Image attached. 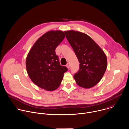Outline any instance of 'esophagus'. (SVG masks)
<instances>
[{"instance_id":"esophagus-1","label":"esophagus","mask_w":129,"mask_h":129,"mask_svg":"<svg viewBox=\"0 0 129 129\" xmlns=\"http://www.w3.org/2000/svg\"><path fill=\"white\" fill-rule=\"evenodd\" d=\"M66 67H67L68 68H69V67H70V64H69V63H67V64H66Z\"/></svg>"}]
</instances>
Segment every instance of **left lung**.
Here are the masks:
<instances>
[{
    "label": "left lung",
    "mask_w": 129,
    "mask_h": 129,
    "mask_svg": "<svg viewBox=\"0 0 129 129\" xmlns=\"http://www.w3.org/2000/svg\"><path fill=\"white\" fill-rule=\"evenodd\" d=\"M64 33L80 63L78 72L73 76L76 83L86 89L95 86L107 68L105 53L87 34L73 30Z\"/></svg>",
    "instance_id": "1"
}]
</instances>
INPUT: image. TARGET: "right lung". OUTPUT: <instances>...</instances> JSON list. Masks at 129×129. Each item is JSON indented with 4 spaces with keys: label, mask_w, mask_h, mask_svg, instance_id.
Listing matches in <instances>:
<instances>
[{
    "label": "right lung",
    "mask_w": 129,
    "mask_h": 129,
    "mask_svg": "<svg viewBox=\"0 0 129 129\" xmlns=\"http://www.w3.org/2000/svg\"><path fill=\"white\" fill-rule=\"evenodd\" d=\"M65 37L62 31H50L41 36L29 51L26 61L28 74L38 87L57 89L68 69L61 66L55 50Z\"/></svg>",
    "instance_id": "right-lung-1"
}]
</instances>
